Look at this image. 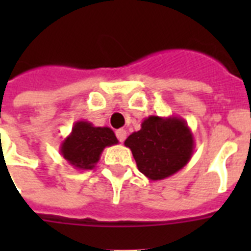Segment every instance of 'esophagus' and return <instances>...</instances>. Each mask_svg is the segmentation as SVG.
Masks as SVG:
<instances>
[{
    "mask_svg": "<svg viewBox=\"0 0 251 251\" xmlns=\"http://www.w3.org/2000/svg\"><path fill=\"white\" fill-rule=\"evenodd\" d=\"M126 134H127V133H126V130H124V129H120V130H117V131H116V135H117L118 141H120V142L125 141Z\"/></svg>",
    "mask_w": 251,
    "mask_h": 251,
    "instance_id": "obj_1",
    "label": "esophagus"
}]
</instances>
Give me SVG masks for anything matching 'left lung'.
I'll use <instances>...</instances> for the list:
<instances>
[{
    "mask_svg": "<svg viewBox=\"0 0 251 251\" xmlns=\"http://www.w3.org/2000/svg\"><path fill=\"white\" fill-rule=\"evenodd\" d=\"M125 146L133 152L141 173L151 181L176 175L190 161L194 152V135L178 116H149L141 130L130 134Z\"/></svg>",
    "mask_w": 251,
    "mask_h": 251,
    "instance_id": "1",
    "label": "left lung"
}]
</instances>
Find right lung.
<instances>
[{
    "label": "right lung",
    "instance_id": "obj_1",
    "mask_svg": "<svg viewBox=\"0 0 251 251\" xmlns=\"http://www.w3.org/2000/svg\"><path fill=\"white\" fill-rule=\"evenodd\" d=\"M118 143L113 130L106 126H94L88 121H76L72 133L60 146V152L75 169L90 171L100 160L105 147Z\"/></svg>",
    "mask_w": 251,
    "mask_h": 251
}]
</instances>
